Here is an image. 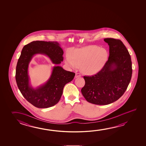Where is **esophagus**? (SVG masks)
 <instances>
[{
	"label": "esophagus",
	"instance_id": "34e87169",
	"mask_svg": "<svg viewBox=\"0 0 146 146\" xmlns=\"http://www.w3.org/2000/svg\"><path fill=\"white\" fill-rule=\"evenodd\" d=\"M81 76V75L78 73H76V74H75V78H78V77H79Z\"/></svg>",
	"mask_w": 146,
	"mask_h": 146
}]
</instances>
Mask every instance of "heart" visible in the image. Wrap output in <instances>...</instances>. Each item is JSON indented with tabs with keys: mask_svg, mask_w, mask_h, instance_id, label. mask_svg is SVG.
<instances>
[{
	"mask_svg": "<svg viewBox=\"0 0 146 146\" xmlns=\"http://www.w3.org/2000/svg\"><path fill=\"white\" fill-rule=\"evenodd\" d=\"M108 58V52L105 48L91 45L72 49L70 55H66L65 62L71 68L81 67L84 73L94 75L102 68Z\"/></svg>",
	"mask_w": 146,
	"mask_h": 146,
	"instance_id": "obj_1",
	"label": "heart"
}]
</instances>
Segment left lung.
<instances>
[{
    "label": "left lung",
    "instance_id": "1",
    "mask_svg": "<svg viewBox=\"0 0 146 146\" xmlns=\"http://www.w3.org/2000/svg\"><path fill=\"white\" fill-rule=\"evenodd\" d=\"M104 41L110 47L108 60L98 73L84 76L81 93L86 100L97 105H107L124 94L131 78V56L122 41L113 38Z\"/></svg>",
    "mask_w": 146,
    "mask_h": 146
}]
</instances>
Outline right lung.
Listing matches in <instances>:
<instances>
[{
  "mask_svg": "<svg viewBox=\"0 0 146 146\" xmlns=\"http://www.w3.org/2000/svg\"><path fill=\"white\" fill-rule=\"evenodd\" d=\"M36 54L48 56L53 64L58 65L63 61L64 51L57 42L33 41L24 46L17 62L15 77L22 95L36 108H50L58 102L64 87L72 81L75 74L55 66L53 67L48 80L43 85L34 88L29 82L28 69L29 62Z\"/></svg>",
  "mask_w": 146,
  "mask_h": 146,
  "instance_id": "add662e5",
  "label": "right lung"
}]
</instances>
